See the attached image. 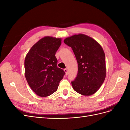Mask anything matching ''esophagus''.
Masks as SVG:
<instances>
[{
    "mask_svg": "<svg viewBox=\"0 0 130 130\" xmlns=\"http://www.w3.org/2000/svg\"><path fill=\"white\" fill-rule=\"evenodd\" d=\"M64 71L66 73V75H68V70H67V69H64Z\"/></svg>",
    "mask_w": 130,
    "mask_h": 130,
    "instance_id": "34e87169",
    "label": "esophagus"
}]
</instances>
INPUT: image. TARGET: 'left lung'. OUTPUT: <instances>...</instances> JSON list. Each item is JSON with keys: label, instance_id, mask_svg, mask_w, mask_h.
I'll return each instance as SVG.
<instances>
[{"label": "left lung", "instance_id": "obj_1", "mask_svg": "<svg viewBox=\"0 0 130 130\" xmlns=\"http://www.w3.org/2000/svg\"><path fill=\"white\" fill-rule=\"evenodd\" d=\"M66 44L72 48L78 64V72L72 81L75 91L91 95L97 92L106 77L105 55L101 46L93 38L84 34L66 38Z\"/></svg>", "mask_w": 130, "mask_h": 130}]
</instances>
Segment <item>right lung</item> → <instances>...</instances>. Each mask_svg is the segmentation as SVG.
Listing matches in <instances>:
<instances>
[{
  "label": "right lung",
  "mask_w": 130,
  "mask_h": 130,
  "mask_svg": "<svg viewBox=\"0 0 130 130\" xmlns=\"http://www.w3.org/2000/svg\"><path fill=\"white\" fill-rule=\"evenodd\" d=\"M61 38L46 36L31 47L24 61L25 76L30 88L37 95L46 97L56 92L65 75L57 67L55 54Z\"/></svg>",
  "instance_id": "add662e5"
}]
</instances>
